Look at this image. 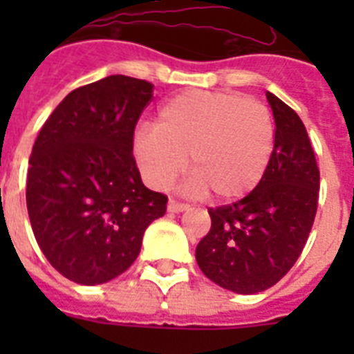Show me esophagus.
I'll use <instances>...</instances> for the list:
<instances>
[{
	"label": "esophagus",
	"instance_id": "34e87169",
	"mask_svg": "<svg viewBox=\"0 0 354 354\" xmlns=\"http://www.w3.org/2000/svg\"><path fill=\"white\" fill-rule=\"evenodd\" d=\"M187 209H189V205L184 204V202H179V200H175V198L168 200V211L170 212H183V211H187Z\"/></svg>",
	"mask_w": 354,
	"mask_h": 354
}]
</instances>
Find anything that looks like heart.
Listing matches in <instances>:
<instances>
[{"label":"heart","instance_id":"1","mask_svg":"<svg viewBox=\"0 0 354 354\" xmlns=\"http://www.w3.org/2000/svg\"><path fill=\"white\" fill-rule=\"evenodd\" d=\"M274 127L270 109L252 97L192 90L159 109L154 127L134 134V156L147 183L168 187L186 167L189 193L218 200L248 195L270 167Z\"/></svg>","mask_w":354,"mask_h":354}]
</instances>
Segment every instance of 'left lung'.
I'll list each match as a JSON object with an SVG mask.
<instances>
[{
    "label": "left lung",
    "instance_id": "left-lung-1",
    "mask_svg": "<svg viewBox=\"0 0 354 354\" xmlns=\"http://www.w3.org/2000/svg\"><path fill=\"white\" fill-rule=\"evenodd\" d=\"M274 117L270 167L245 198L209 207L211 230L196 246L202 273L223 289L257 294L282 280L314 225L319 168L301 118L271 92Z\"/></svg>",
    "mask_w": 354,
    "mask_h": 354
}]
</instances>
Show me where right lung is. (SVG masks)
I'll list each match as a JSON object with an SVG mask.
<instances>
[{"label":"right lung","instance_id":"1","mask_svg":"<svg viewBox=\"0 0 354 354\" xmlns=\"http://www.w3.org/2000/svg\"><path fill=\"white\" fill-rule=\"evenodd\" d=\"M152 83L108 76L72 90L31 150L26 205L40 250L58 273L97 286L129 270L167 195L143 186L134 127Z\"/></svg>","mask_w":354,"mask_h":354}]
</instances>
